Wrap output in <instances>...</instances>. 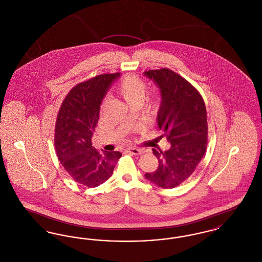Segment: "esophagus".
<instances>
[{
	"label": "esophagus",
	"instance_id": "34e87169",
	"mask_svg": "<svg viewBox=\"0 0 262 262\" xmlns=\"http://www.w3.org/2000/svg\"><path fill=\"white\" fill-rule=\"evenodd\" d=\"M125 151L128 152V153H130V154H133V155H141V154H142V150L138 149V148H136V147L127 148Z\"/></svg>",
	"mask_w": 262,
	"mask_h": 262
}]
</instances>
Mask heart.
Here are the masks:
<instances>
[{"mask_svg": "<svg viewBox=\"0 0 262 262\" xmlns=\"http://www.w3.org/2000/svg\"><path fill=\"white\" fill-rule=\"evenodd\" d=\"M118 92L129 106L140 104L146 93V84L137 75H126L118 85Z\"/></svg>", "mask_w": 262, "mask_h": 262, "instance_id": "1", "label": "heart"}]
</instances>
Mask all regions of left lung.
Here are the masks:
<instances>
[{
    "label": "left lung",
    "mask_w": 262,
    "mask_h": 262,
    "mask_svg": "<svg viewBox=\"0 0 262 262\" xmlns=\"http://www.w3.org/2000/svg\"><path fill=\"white\" fill-rule=\"evenodd\" d=\"M160 90L158 127L170 142V149L153 150L158 168L145 178L152 184L173 188L185 182L201 161L207 146V117L200 92L169 69L144 72ZM161 136V137H163Z\"/></svg>",
    "instance_id": "left-lung-1"
}]
</instances>
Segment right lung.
I'll return each mask as SVG.
<instances>
[{"label":"right lung","instance_id":"right-lung-1","mask_svg":"<svg viewBox=\"0 0 262 262\" xmlns=\"http://www.w3.org/2000/svg\"><path fill=\"white\" fill-rule=\"evenodd\" d=\"M120 75H97L78 83L62 101L58 113L54 140L57 156L75 182L86 187L105 183L122 156L119 151H98L91 143L100 105Z\"/></svg>","mask_w":262,"mask_h":262}]
</instances>
